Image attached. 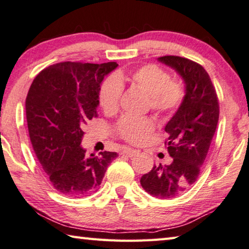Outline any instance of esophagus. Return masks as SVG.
Instances as JSON below:
<instances>
[{"label":"esophagus","instance_id":"1","mask_svg":"<svg viewBox=\"0 0 249 249\" xmlns=\"http://www.w3.org/2000/svg\"><path fill=\"white\" fill-rule=\"evenodd\" d=\"M138 152H139V151H138V150H136V149H132V148H125L124 150L122 151V155H124V156H126V157H129V158H132V157H134V156H136Z\"/></svg>","mask_w":249,"mask_h":249}]
</instances>
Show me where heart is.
Returning a JSON list of instances; mask_svg holds the SVG:
<instances>
[{
  "mask_svg": "<svg viewBox=\"0 0 249 249\" xmlns=\"http://www.w3.org/2000/svg\"><path fill=\"white\" fill-rule=\"evenodd\" d=\"M129 84L149 97L150 109L157 114L170 115L178 109L184 99L183 85L178 80L170 79V75L157 65H144L132 73L117 71L114 77L107 79L99 92V101L106 113H114L119 109L123 86ZM155 124L149 117L124 115L116 126L122 138L132 143H140L149 136Z\"/></svg>",
  "mask_w": 249,
  "mask_h": 249,
  "instance_id": "1",
  "label": "heart"
}]
</instances>
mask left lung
Returning a JSON list of instances; mask_svg holds the SVG:
<instances>
[{"label":"left lung","mask_w":249,"mask_h":249,"mask_svg":"<svg viewBox=\"0 0 249 249\" xmlns=\"http://www.w3.org/2000/svg\"><path fill=\"white\" fill-rule=\"evenodd\" d=\"M158 61L180 76L185 94L164 128L171 164L155 165L142 176L140 184L153 197L168 199L196 182L218 125L219 102L209 75L198 63L174 55L158 57Z\"/></svg>","instance_id":"8db88e82"}]
</instances>
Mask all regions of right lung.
Instances as JSON below:
<instances>
[{
  "label": "right lung",
  "mask_w": 249,
  "mask_h": 249,
  "mask_svg": "<svg viewBox=\"0 0 249 249\" xmlns=\"http://www.w3.org/2000/svg\"><path fill=\"white\" fill-rule=\"evenodd\" d=\"M116 62H63L37 75L26 98L30 142L52 186L71 197L98 191L116 152L87 155L83 128L97 115L99 92Z\"/></svg>",
  "instance_id": "1"
}]
</instances>
